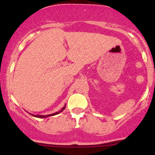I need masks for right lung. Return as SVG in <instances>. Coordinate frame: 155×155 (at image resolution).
Wrapping results in <instances>:
<instances>
[{
  "mask_svg": "<svg viewBox=\"0 0 155 155\" xmlns=\"http://www.w3.org/2000/svg\"><path fill=\"white\" fill-rule=\"evenodd\" d=\"M65 108V106H64V107L62 108L61 110H60L58 112H55V113L54 114H49V115H34V114H31L32 115V116L35 117H38V118H46V117H51V116H54V115H56V114H58L61 113L62 111H63L64 109Z\"/></svg>",
  "mask_w": 155,
  "mask_h": 155,
  "instance_id": "right-lung-1",
  "label": "right lung"
}]
</instances>
